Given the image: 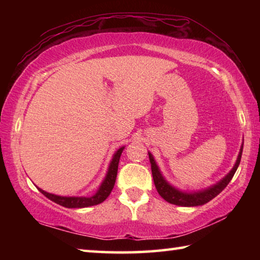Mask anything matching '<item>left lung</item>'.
<instances>
[{
  "mask_svg": "<svg viewBox=\"0 0 260 260\" xmlns=\"http://www.w3.org/2000/svg\"><path fill=\"white\" fill-rule=\"evenodd\" d=\"M242 151H243V146L241 148L239 157H237V160L235 162L234 167H233V170L221 180V181L218 182L217 184H214L213 187L206 189V190L199 191V192H191V193L179 191L178 189L173 188L171 184L167 183L166 180L162 178V175L160 174L159 170H158V166L156 164L155 159H153L152 155L149 152V159H150V164H151L152 178H153V182H155L157 191L162 199L171 204H175L180 206H199V205H203L205 203H208V202H210L211 200H213L215 196L219 195V193L227 187V184L230 183L233 177H234L237 167L240 165Z\"/></svg>",
  "mask_w": 260,
  "mask_h": 260,
  "instance_id": "obj_1",
  "label": "left lung"
}]
</instances>
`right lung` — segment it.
Returning a JSON list of instances; mask_svg holds the SVG:
<instances>
[{"label": "right lung", "instance_id": "1", "mask_svg": "<svg viewBox=\"0 0 260 260\" xmlns=\"http://www.w3.org/2000/svg\"><path fill=\"white\" fill-rule=\"evenodd\" d=\"M122 150H124V147L120 148L112 158L111 164H110L109 171L107 177H105L104 181L101 184L100 189L98 192L95 193L94 196L90 197H64V196H57L54 195V193H49L42 189L39 188L43 195H45L47 199H49L50 201L55 202V203L59 204L64 208H70V209H80V208H88V206H93V205H98L100 203H102L105 200L108 199V196L110 195V192L112 191L114 182H116V178H117V172H118V164H119V158Z\"/></svg>", "mask_w": 260, "mask_h": 260}]
</instances>
